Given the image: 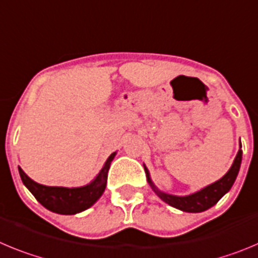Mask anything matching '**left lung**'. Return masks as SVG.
Wrapping results in <instances>:
<instances>
[{
  "label": "left lung",
  "instance_id": "left-lung-1",
  "mask_svg": "<svg viewBox=\"0 0 258 258\" xmlns=\"http://www.w3.org/2000/svg\"><path fill=\"white\" fill-rule=\"evenodd\" d=\"M242 154V144H239L238 154H236L230 169H229L220 180L215 181L212 184L207 185V186H204L203 189L192 192V194H189V196H175V194H169V192L162 191V190L158 189V187L155 186L154 182H153L152 177H150L149 169H148V167H146L145 164H144V168H145L146 178H148V182H149L150 187H152L153 191H154L162 201L166 202L167 204H169L171 207H175L177 208V210L182 211V212L198 213L210 210V208L213 207V206H215L226 192H229V190L231 189V186H233L234 182H235V178L239 173V169H240Z\"/></svg>",
  "mask_w": 258,
  "mask_h": 258
}]
</instances>
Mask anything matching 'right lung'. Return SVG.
Wrapping results in <instances>:
<instances>
[{"instance_id": "right-lung-1", "label": "right lung", "mask_w": 258, "mask_h": 258, "mask_svg": "<svg viewBox=\"0 0 258 258\" xmlns=\"http://www.w3.org/2000/svg\"><path fill=\"white\" fill-rule=\"evenodd\" d=\"M117 152L112 153L104 163L100 172L95 176L94 180L89 184L78 187L66 186H47L32 180L27 173L19 167V173L23 184L34 196V198L42 204L48 211L59 215H76L83 212L94 206L103 192L105 191L108 171Z\"/></svg>"}]
</instances>
